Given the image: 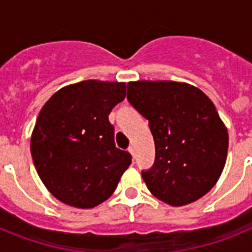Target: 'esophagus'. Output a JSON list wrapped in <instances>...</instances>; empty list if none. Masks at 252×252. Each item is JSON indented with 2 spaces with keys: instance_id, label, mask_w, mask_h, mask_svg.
<instances>
[{
  "instance_id": "esophagus-1",
  "label": "esophagus",
  "mask_w": 252,
  "mask_h": 252,
  "mask_svg": "<svg viewBox=\"0 0 252 252\" xmlns=\"http://www.w3.org/2000/svg\"><path fill=\"white\" fill-rule=\"evenodd\" d=\"M128 152H129L130 154H132V157H136V150H134V146L133 145H130L129 148H128Z\"/></svg>"
}]
</instances>
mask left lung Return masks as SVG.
I'll list each match as a JSON object with an SVG mask.
<instances>
[{"label": "left lung", "instance_id": "left-lung-1", "mask_svg": "<svg viewBox=\"0 0 252 252\" xmlns=\"http://www.w3.org/2000/svg\"><path fill=\"white\" fill-rule=\"evenodd\" d=\"M126 99L149 122L156 144L146 187L172 207L193 203L217 183L229 136L215 104L197 87L172 81L128 84Z\"/></svg>", "mask_w": 252, "mask_h": 252}]
</instances>
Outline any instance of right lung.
Listing matches in <instances>:
<instances>
[{
  "mask_svg": "<svg viewBox=\"0 0 252 252\" xmlns=\"http://www.w3.org/2000/svg\"><path fill=\"white\" fill-rule=\"evenodd\" d=\"M126 98L124 82L82 81L55 93L31 136V156L41 182L56 199L94 208L110 197L132 162L116 148L108 115Z\"/></svg>",
  "mask_w": 252,
  "mask_h": 252,
  "instance_id": "obj_1",
  "label": "right lung"
}]
</instances>
